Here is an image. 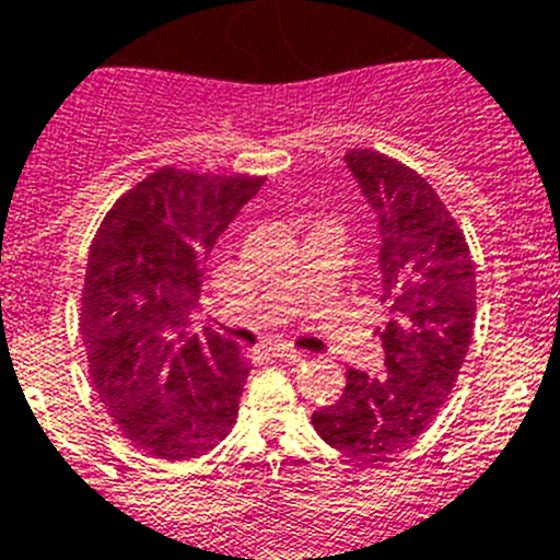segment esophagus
I'll return each mask as SVG.
<instances>
[{"mask_svg":"<svg viewBox=\"0 0 560 560\" xmlns=\"http://www.w3.org/2000/svg\"><path fill=\"white\" fill-rule=\"evenodd\" d=\"M271 355H275L277 361H285V364H305V361H308V355L291 348H271Z\"/></svg>","mask_w":560,"mask_h":560,"instance_id":"obj_1","label":"esophagus"}]
</instances>
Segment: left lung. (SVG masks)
<instances>
[{
    "label": "left lung",
    "instance_id": "left-lung-1",
    "mask_svg": "<svg viewBox=\"0 0 560 560\" xmlns=\"http://www.w3.org/2000/svg\"><path fill=\"white\" fill-rule=\"evenodd\" d=\"M378 219L384 368L348 370L336 404L314 412L319 438L350 457H387L440 415L457 384L477 316V266L457 219L418 171L387 153H345Z\"/></svg>",
    "mask_w": 560,
    "mask_h": 560
}]
</instances>
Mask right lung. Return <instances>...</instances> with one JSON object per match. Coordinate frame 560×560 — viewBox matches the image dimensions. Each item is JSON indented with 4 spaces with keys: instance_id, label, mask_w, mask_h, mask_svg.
<instances>
[{
    "instance_id": "obj_1",
    "label": "right lung",
    "mask_w": 560,
    "mask_h": 560,
    "mask_svg": "<svg viewBox=\"0 0 560 560\" xmlns=\"http://www.w3.org/2000/svg\"><path fill=\"white\" fill-rule=\"evenodd\" d=\"M266 176L160 167L114 201L81 291L89 378L112 423L156 459H196L230 434L249 361L190 334L212 246Z\"/></svg>"
}]
</instances>
